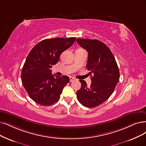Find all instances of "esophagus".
Listing matches in <instances>:
<instances>
[{
    "mask_svg": "<svg viewBox=\"0 0 146 146\" xmlns=\"http://www.w3.org/2000/svg\"><path fill=\"white\" fill-rule=\"evenodd\" d=\"M75 80V78H74L73 77H70V78H69V81H70V82H72V81H74Z\"/></svg>",
    "mask_w": 146,
    "mask_h": 146,
    "instance_id": "1",
    "label": "esophagus"
}]
</instances>
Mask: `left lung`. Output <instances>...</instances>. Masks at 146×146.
I'll use <instances>...</instances> for the list:
<instances>
[{"mask_svg": "<svg viewBox=\"0 0 146 146\" xmlns=\"http://www.w3.org/2000/svg\"><path fill=\"white\" fill-rule=\"evenodd\" d=\"M77 42L88 52L86 67L89 74H93L90 86L84 80H80L81 87L76 93L77 99L86 107H95L112 95L119 81V69L111 51L102 42L80 38L77 39Z\"/></svg>", "mask_w": 146, "mask_h": 146, "instance_id": "1", "label": "left lung"}]
</instances>
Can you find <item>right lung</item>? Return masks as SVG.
Segmentation results:
<instances>
[{
  "label": "right lung",
  "mask_w": 146,
  "mask_h": 146,
  "mask_svg": "<svg viewBox=\"0 0 146 146\" xmlns=\"http://www.w3.org/2000/svg\"><path fill=\"white\" fill-rule=\"evenodd\" d=\"M75 39H46L38 43L28 54L22 68L21 81L29 96L37 104L50 106L59 100L69 78L66 75H54L50 69Z\"/></svg>",
  "instance_id": "right-lung-1"
}]
</instances>
